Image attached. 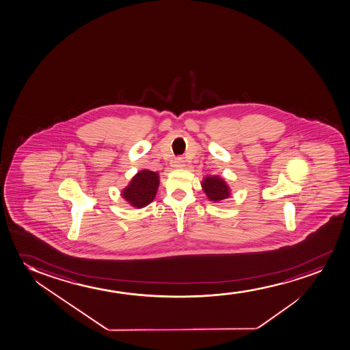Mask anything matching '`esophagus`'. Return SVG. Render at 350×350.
I'll return each instance as SVG.
<instances>
[{"label":"esophagus","instance_id":"esophagus-1","mask_svg":"<svg viewBox=\"0 0 350 350\" xmlns=\"http://www.w3.org/2000/svg\"><path fill=\"white\" fill-rule=\"evenodd\" d=\"M184 160L182 158H178V159L174 160V163H173V166L176 168H183L184 167Z\"/></svg>","mask_w":350,"mask_h":350}]
</instances>
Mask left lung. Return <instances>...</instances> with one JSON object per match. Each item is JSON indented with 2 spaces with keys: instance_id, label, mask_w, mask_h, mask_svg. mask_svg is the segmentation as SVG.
<instances>
[{
  "instance_id": "obj_1",
  "label": "left lung",
  "mask_w": 350,
  "mask_h": 350,
  "mask_svg": "<svg viewBox=\"0 0 350 350\" xmlns=\"http://www.w3.org/2000/svg\"><path fill=\"white\" fill-rule=\"evenodd\" d=\"M202 187H203L206 197L213 202L226 200L230 196V190H229L227 183L217 176L205 177L202 182Z\"/></svg>"
}]
</instances>
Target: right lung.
Masks as SVG:
<instances>
[{"label":"right lung","mask_w":350,"mask_h":350,"mask_svg":"<svg viewBox=\"0 0 350 350\" xmlns=\"http://www.w3.org/2000/svg\"><path fill=\"white\" fill-rule=\"evenodd\" d=\"M159 187V174L142 170L133 177L128 187L122 191V197L134 208H144L154 200Z\"/></svg>","instance_id":"obj_1"}]
</instances>
